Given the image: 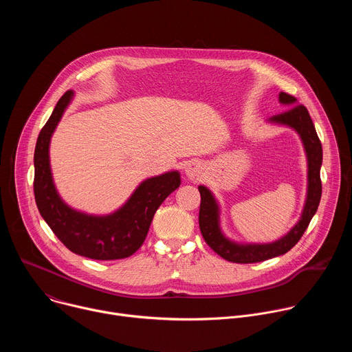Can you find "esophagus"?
<instances>
[{"mask_svg":"<svg viewBox=\"0 0 352 352\" xmlns=\"http://www.w3.org/2000/svg\"><path fill=\"white\" fill-rule=\"evenodd\" d=\"M202 166H200V163H197V162H189V163H186V166H185V175L189 178V179H196L200 174H202Z\"/></svg>","mask_w":352,"mask_h":352,"instance_id":"34e87169","label":"esophagus"}]
</instances>
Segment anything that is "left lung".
Returning a JSON list of instances; mask_svg holds the SVG:
<instances>
[{
  "label": "left lung",
  "mask_w": 352,
  "mask_h": 352,
  "mask_svg": "<svg viewBox=\"0 0 352 352\" xmlns=\"http://www.w3.org/2000/svg\"><path fill=\"white\" fill-rule=\"evenodd\" d=\"M278 102L288 109L287 111L273 116L267 120L270 124L284 125L294 129L302 140L308 160V190L302 214L299 221L281 238L267 243H239L227 238L220 227V206L214 195L205 185H199L200 209L199 227L206 243L223 259L234 263H256L263 262L288 250L304 235L312 217L315 216L322 196L320 167L323 160V150L319 136L316 133L312 118L304 106H298L296 98L281 91Z\"/></svg>",
  "instance_id": "1"
}]
</instances>
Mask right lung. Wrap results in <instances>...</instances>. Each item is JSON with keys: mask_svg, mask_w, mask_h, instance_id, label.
Listing matches in <instances>:
<instances>
[{"mask_svg": "<svg viewBox=\"0 0 352 352\" xmlns=\"http://www.w3.org/2000/svg\"><path fill=\"white\" fill-rule=\"evenodd\" d=\"M72 98V90L64 93L36 142L33 189L37 209L71 252L94 261L128 258L142 246L164 199L181 185L179 173L168 171L144 179L111 214L93 216L68 206L54 185L48 150L50 140Z\"/></svg>", "mask_w": 352, "mask_h": 352, "instance_id": "right-lung-1", "label": "right lung"}]
</instances>
